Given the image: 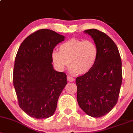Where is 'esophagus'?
Here are the masks:
<instances>
[{
    "instance_id": "1",
    "label": "esophagus",
    "mask_w": 133,
    "mask_h": 133,
    "mask_svg": "<svg viewBox=\"0 0 133 133\" xmlns=\"http://www.w3.org/2000/svg\"><path fill=\"white\" fill-rule=\"evenodd\" d=\"M67 79H68V81H69L70 82H73L75 81V79L71 77V76H68V77H67Z\"/></svg>"
}]
</instances>
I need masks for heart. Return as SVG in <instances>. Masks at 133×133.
Returning a JSON list of instances; mask_svg holds the SVG:
<instances>
[{"instance_id":"1","label":"heart","mask_w":133,"mask_h":133,"mask_svg":"<svg viewBox=\"0 0 133 133\" xmlns=\"http://www.w3.org/2000/svg\"><path fill=\"white\" fill-rule=\"evenodd\" d=\"M52 53V59L59 71L72 65L71 72L84 74L91 71L98 57V48L91 40L69 39Z\"/></svg>"}]
</instances>
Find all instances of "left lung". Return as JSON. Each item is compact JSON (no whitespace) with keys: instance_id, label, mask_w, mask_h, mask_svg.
I'll use <instances>...</instances> for the list:
<instances>
[{"instance_id":"1","label":"left lung","mask_w":133,"mask_h":133,"mask_svg":"<svg viewBox=\"0 0 133 133\" xmlns=\"http://www.w3.org/2000/svg\"><path fill=\"white\" fill-rule=\"evenodd\" d=\"M84 32L92 37L98 57L91 71L76 78L77 100L88 115H106L116 104L122 84V62L117 45L106 34L91 29Z\"/></svg>"}]
</instances>
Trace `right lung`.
I'll use <instances>...</instances> for the list:
<instances>
[{"mask_svg":"<svg viewBox=\"0 0 133 133\" xmlns=\"http://www.w3.org/2000/svg\"><path fill=\"white\" fill-rule=\"evenodd\" d=\"M64 36L43 29L26 37L15 59L13 84L20 108L30 116L45 119L53 115L67 84V76L55 71L52 53Z\"/></svg>","mask_w":133,"mask_h":133,"instance_id":"right-lung-1","label":"right lung"}]
</instances>
